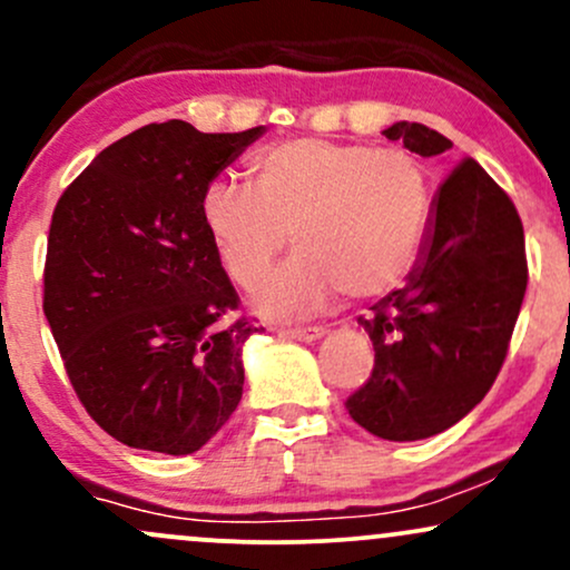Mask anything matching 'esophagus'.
I'll list each match as a JSON object with an SVG mask.
<instances>
[{"label": "esophagus", "instance_id": "34e87169", "mask_svg": "<svg viewBox=\"0 0 570 570\" xmlns=\"http://www.w3.org/2000/svg\"><path fill=\"white\" fill-rule=\"evenodd\" d=\"M324 326H303V330H278L281 337L286 340H299V343H316L318 337H324Z\"/></svg>", "mask_w": 570, "mask_h": 570}]
</instances>
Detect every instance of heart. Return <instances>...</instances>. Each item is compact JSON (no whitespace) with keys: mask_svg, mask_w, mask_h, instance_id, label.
<instances>
[{"mask_svg":"<svg viewBox=\"0 0 570 570\" xmlns=\"http://www.w3.org/2000/svg\"><path fill=\"white\" fill-rule=\"evenodd\" d=\"M252 185L217 176L200 219L240 286L259 284L286 246L297 252L254 294L263 316H316L340 292L381 297L402 284L426 244L434 193L426 168L399 149L303 136L248 163Z\"/></svg>","mask_w":570,"mask_h":570,"instance_id":"b5f03b06","label":"heart"}]
</instances>
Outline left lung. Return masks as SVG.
<instances>
[{
	"instance_id": "1",
	"label": "left lung",
	"mask_w": 570,
	"mask_h": 570,
	"mask_svg": "<svg viewBox=\"0 0 570 570\" xmlns=\"http://www.w3.org/2000/svg\"><path fill=\"white\" fill-rule=\"evenodd\" d=\"M383 134L421 158H444L453 147L421 122H394ZM525 286L514 203L480 163H458L436 193L426 244L404 286L358 316L375 367L345 402L353 421L391 442L455 426L499 375Z\"/></svg>"
}]
</instances>
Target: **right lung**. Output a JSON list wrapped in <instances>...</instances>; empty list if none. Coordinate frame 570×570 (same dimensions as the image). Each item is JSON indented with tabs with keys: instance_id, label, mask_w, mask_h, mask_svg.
Returning a JSON list of instances; mask_svg holds the SVG:
<instances>
[{
	"instance_id": "1",
	"label": "right lung",
	"mask_w": 570,
	"mask_h": 570,
	"mask_svg": "<svg viewBox=\"0 0 570 570\" xmlns=\"http://www.w3.org/2000/svg\"><path fill=\"white\" fill-rule=\"evenodd\" d=\"M265 134L144 126L63 189L48 235L45 318L88 415L136 450L189 455L244 394L238 307L200 219L203 187Z\"/></svg>"
}]
</instances>
